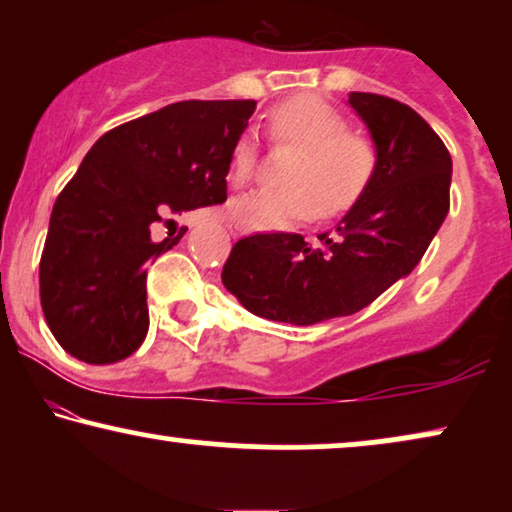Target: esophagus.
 <instances>
[{
  "mask_svg": "<svg viewBox=\"0 0 512 512\" xmlns=\"http://www.w3.org/2000/svg\"><path fill=\"white\" fill-rule=\"evenodd\" d=\"M228 228H230V235H233V237H242L244 235V230L237 226V223H228Z\"/></svg>",
  "mask_w": 512,
  "mask_h": 512,
  "instance_id": "esophagus-1",
  "label": "esophagus"
}]
</instances>
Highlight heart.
I'll return each mask as SVG.
<instances>
[{"label": "heart", "mask_w": 512, "mask_h": 512, "mask_svg": "<svg viewBox=\"0 0 512 512\" xmlns=\"http://www.w3.org/2000/svg\"><path fill=\"white\" fill-rule=\"evenodd\" d=\"M268 132L277 144H293L291 186L254 188L230 202V219L244 230H277L307 221L314 212L335 216L361 198L377 167L375 144L349 132L347 118L333 104L300 95L270 114ZM258 160L256 132H242L230 153L228 181L244 186L254 177Z\"/></svg>", "instance_id": "1"}]
</instances>
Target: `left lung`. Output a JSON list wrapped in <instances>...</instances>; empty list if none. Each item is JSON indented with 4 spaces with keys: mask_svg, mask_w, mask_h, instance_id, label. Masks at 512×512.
I'll use <instances>...</instances> for the list:
<instances>
[{
    "mask_svg": "<svg viewBox=\"0 0 512 512\" xmlns=\"http://www.w3.org/2000/svg\"><path fill=\"white\" fill-rule=\"evenodd\" d=\"M373 137V179L333 233L242 237L223 265V286L256 317L312 326L368 307L422 261L450 209L452 158L408 104L349 93Z\"/></svg>",
    "mask_w": 512,
    "mask_h": 512,
    "instance_id": "left-lung-1",
    "label": "left lung"
}]
</instances>
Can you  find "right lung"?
Returning a JSON list of instances; mask_svg holds the SVG:
<instances>
[{
  "label": "right lung",
  "instance_id": "right-lung-1",
  "mask_svg": "<svg viewBox=\"0 0 512 512\" xmlns=\"http://www.w3.org/2000/svg\"><path fill=\"white\" fill-rule=\"evenodd\" d=\"M254 100H188L104 132L53 205L39 263L46 324L74 359L104 366L149 331L146 268L160 226L226 202L230 153Z\"/></svg>",
  "mask_w": 512,
  "mask_h": 512
}]
</instances>
